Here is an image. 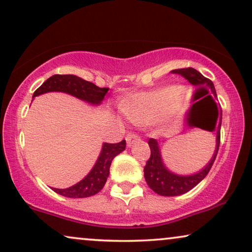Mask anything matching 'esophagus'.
Listing matches in <instances>:
<instances>
[{"label":"esophagus","instance_id":"esophagus-1","mask_svg":"<svg viewBox=\"0 0 252 252\" xmlns=\"http://www.w3.org/2000/svg\"><path fill=\"white\" fill-rule=\"evenodd\" d=\"M139 140V136L136 135L135 133H128L126 135V142H127V146L130 147L134 145V142H136Z\"/></svg>","mask_w":252,"mask_h":252}]
</instances>
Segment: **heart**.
I'll list each match as a JSON object with an SVG mask.
<instances>
[{
    "instance_id": "obj_1",
    "label": "heart",
    "mask_w": 252,
    "mask_h": 252,
    "mask_svg": "<svg viewBox=\"0 0 252 252\" xmlns=\"http://www.w3.org/2000/svg\"><path fill=\"white\" fill-rule=\"evenodd\" d=\"M181 90L176 87L133 94L123 104V112L136 125H150L161 120L176 105Z\"/></svg>"
}]
</instances>
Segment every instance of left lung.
Wrapping results in <instances>:
<instances>
[{
    "label": "left lung",
    "instance_id": "obj_1",
    "mask_svg": "<svg viewBox=\"0 0 252 252\" xmlns=\"http://www.w3.org/2000/svg\"><path fill=\"white\" fill-rule=\"evenodd\" d=\"M171 73L182 75L183 77L190 82L192 86L199 87L200 91H202V96H205L201 100H207L210 103L208 107H205L204 116L206 117L208 124V129L217 130V146H215V152L212 156L211 161L208 164L202 168L197 174L182 176L176 175L166 168L163 163L161 149L158 141L155 139H149L148 145L150 148V158L146 163L145 169V179L147 184L155 193L164 197H175V195L184 194L189 192L194 186H197L206 176L213 165V163L217 158L219 146H220V129H221V119H222V111L218 109L215 98L214 84L211 80L206 78L204 75L195 70L194 68H182V69H175Z\"/></svg>",
    "mask_w": 252,
    "mask_h": 252
}]
</instances>
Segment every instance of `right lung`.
Here are the masks:
<instances>
[{"label":"right lung","instance_id":"add662e5","mask_svg":"<svg viewBox=\"0 0 252 252\" xmlns=\"http://www.w3.org/2000/svg\"><path fill=\"white\" fill-rule=\"evenodd\" d=\"M60 91L69 94L71 96L80 98L93 105H99L109 91V88H99L94 83L88 82L83 78L75 75H53L47 78L37 90L34 91L33 98L39 94ZM126 148V141L123 140L119 143H103L102 152L94 163L91 171L82 181L67 189H55L52 190L58 194L68 198H87L98 193L105 185L110 174V166L112 159L124 152Z\"/></svg>","mask_w":252,"mask_h":252}]
</instances>
